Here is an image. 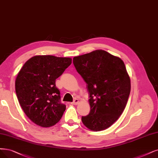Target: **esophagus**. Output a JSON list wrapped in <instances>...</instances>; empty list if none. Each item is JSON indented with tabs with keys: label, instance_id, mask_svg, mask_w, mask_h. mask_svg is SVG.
<instances>
[{
	"label": "esophagus",
	"instance_id": "34e87169",
	"mask_svg": "<svg viewBox=\"0 0 158 158\" xmlns=\"http://www.w3.org/2000/svg\"><path fill=\"white\" fill-rule=\"evenodd\" d=\"M79 100L78 99H75L74 100V101L72 102V103H71V104L72 105H74V106H75V105H77L78 103H79Z\"/></svg>",
	"mask_w": 158,
	"mask_h": 158
}]
</instances>
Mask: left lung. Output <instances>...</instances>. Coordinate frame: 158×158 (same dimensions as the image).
Returning <instances> with one entry per match:
<instances>
[{
	"instance_id": "8db88e82",
	"label": "left lung",
	"mask_w": 158,
	"mask_h": 158,
	"mask_svg": "<svg viewBox=\"0 0 158 158\" xmlns=\"http://www.w3.org/2000/svg\"><path fill=\"white\" fill-rule=\"evenodd\" d=\"M77 72L87 84L90 113L83 124L94 131L107 129L118 119L131 91L130 77L120 58L103 50L73 57Z\"/></svg>"
}]
</instances>
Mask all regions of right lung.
I'll list each match as a JSON object with an SVG mask.
<instances>
[{
    "mask_svg": "<svg viewBox=\"0 0 158 158\" xmlns=\"http://www.w3.org/2000/svg\"><path fill=\"white\" fill-rule=\"evenodd\" d=\"M69 57L37 55L28 60L15 79V92L23 111L36 125L49 127L59 122L66 110L60 103L56 79L72 64Z\"/></svg>",
    "mask_w": 158,
    "mask_h": 158,
    "instance_id": "obj_1",
    "label": "right lung"
}]
</instances>
